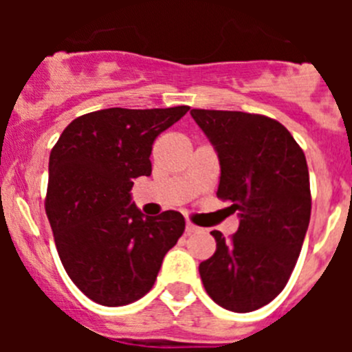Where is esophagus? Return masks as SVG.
<instances>
[{
  "label": "esophagus",
  "instance_id": "34e87169",
  "mask_svg": "<svg viewBox=\"0 0 352 352\" xmlns=\"http://www.w3.org/2000/svg\"><path fill=\"white\" fill-rule=\"evenodd\" d=\"M197 231H199L197 226H194V223H192V222H186V226H185V232H186V234H194V232H197Z\"/></svg>",
  "mask_w": 352,
  "mask_h": 352
}]
</instances>
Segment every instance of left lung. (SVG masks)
<instances>
[{
  "label": "left lung",
  "mask_w": 352,
  "mask_h": 352,
  "mask_svg": "<svg viewBox=\"0 0 352 352\" xmlns=\"http://www.w3.org/2000/svg\"><path fill=\"white\" fill-rule=\"evenodd\" d=\"M220 162V199L238 211V231H211L217 250L199 264L204 289L232 312H252L275 300L296 266L309 229V167L303 149L282 123L239 111L192 109Z\"/></svg>",
  "instance_id": "1"
}]
</instances>
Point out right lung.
Masks as SVG:
<instances>
[{
    "mask_svg": "<svg viewBox=\"0 0 352 352\" xmlns=\"http://www.w3.org/2000/svg\"><path fill=\"white\" fill-rule=\"evenodd\" d=\"M188 109H102L72 121L52 148L45 213L65 272L95 303L144 296L185 231L182 213L146 217L130 190L151 174L155 139Z\"/></svg>",
    "mask_w": 352,
    "mask_h": 352,
    "instance_id": "add662e5",
    "label": "right lung"
}]
</instances>
